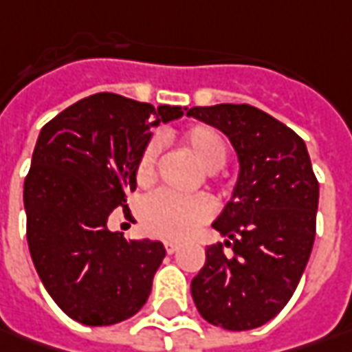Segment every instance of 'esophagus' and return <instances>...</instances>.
Here are the masks:
<instances>
[{
  "instance_id": "esophagus-1",
  "label": "esophagus",
  "mask_w": 352,
  "mask_h": 352,
  "mask_svg": "<svg viewBox=\"0 0 352 352\" xmlns=\"http://www.w3.org/2000/svg\"><path fill=\"white\" fill-rule=\"evenodd\" d=\"M177 249H179V245H177L175 241H165V251H167L169 255H173Z\"/></svg>"
}]
</instances>
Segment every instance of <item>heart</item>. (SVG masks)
<instances>
[{"instance_id":"b5f03b06","label":"heart","mask_w":352,"mask_h":352,"mask_svg":"<svg viewBox=\"0 0 352 352\" xmlns=\"http://www.w3.org/2000/svg\"><path fill=\"white\" fill-rule=\"evenodd\" d=\"M183 146L204 171H216L228 160L226 140L206 124H195L183 132ZM160 144L150 140L136 160L134 177L140 187L152 185L157 173ZM210 218V204L202 197H175L171 192H153L140 204V220L146 232L164 239H183Z\"/></svg>"}]
</instances>
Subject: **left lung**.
I'll return each instance as SVG.
<instances>
[{"label":"left lung","mask_w":352,"mask_h":352,"mask_svg":"<svg viewBox=\"0 0 352 352\" xmlns=\"http://www.w3.org/2000/svg\"><path fill=\"white\" fill-rule=\"evenodd\" d=\"M187 115L222 130L239 160L234 195L212 224L232 255L208 245L190 294L208 323L255 329L288 304L308 265L320 183L304 140L259 109L222 103Z\"/></svg>","instance_id":"1"}]
</instances>
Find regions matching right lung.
I'll use <instances>...</instances> for the list:
<instances>
[{"mask_svg": "<svg viewBox=\"0 0 352 352\" xmlns=\"http://www.w3.org/2000/svg\"><path fill=\"white\" fill-rule=\"evenodd\" d=\"M183 113L97 93L41 130L23 190L27 241L44 288L72 320L113 325L150 296L164 243L126 239L109 232L107 222L136 190V160L152 138L150 128Z\"/></svg>", "mask_w": 352, "mask_h": 352, "instance_id": "right-lung-1", "label": "right lung"}]
</instances>
